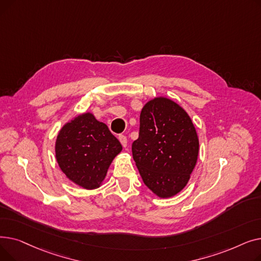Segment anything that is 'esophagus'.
<instances>
[{
    "instance_id": "esophagus-1",
    "label": "esophagus",
    "mask_w": 261,
    "mask_h": 261,
    "mask_svg": "<svg viewBox=\"0 0 261 261\" xmlns=\"http://www.w3.org/2000/svg\"><path fill=\"white\" fill-rule=\"evenodd\" d=\"M118 140H119V142L121 143V145H122L123 148H127L128 141H127V138H126L125 135H119V136H118Z\"/></svg>"
}]
</instances>
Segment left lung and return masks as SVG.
Listing matches in <instances>:
<instances>
[{
  "label": "left lung",
  "instance_id": "obj_1",
  "mask_svg": "<svg viewBox=\"0 0 261 261\" xmlns=\"http://www.w3.org/2000/svg\"><path fill=\"white\" fill-rule=\"evenodd\" d=\"M198 153V135L184 109L165 97L144 106L132 155L149 189L160 198L180 193L196 166Z\"/></svg>",
  "mask_w": 261,
  "mask_h": 261
}]
</instances>
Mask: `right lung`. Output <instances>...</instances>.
<instances>
[{"label": "right lung", "mask_w": 261, "mask_h": 261, "mask_svg": "<svg viewBox=\"0 0 261 261\" xmlns=\"http://www.w3.org/2000/svg\"><path fill=\"white\" fill-rule=\"evenodd\" d=\"M121 145L108 126L91 113L77 116L60 130L56 159L65 175L86 189L99 187Z\"/></svg>", "instance_id": "obj_1"}]
</instances>
